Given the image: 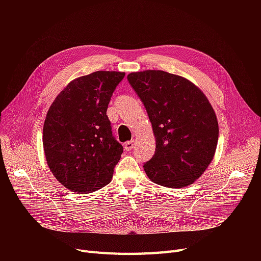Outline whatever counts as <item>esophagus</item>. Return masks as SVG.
Returning <instances> with one entry per match:
<instances>
[{
  "label": "esophagus",
  "instance_id": "obj_1",
  "mask_svg": "<svg viewBox=\"0 0 261 261\" xmlns=\"http://www.w3.org/2000/svg\"><path fill=\"white\" fill-rule=\"evenodd\" d=\"M134 145H135V142L134 141H130V142H127L125 144V149L127 150V151H130V150H132L134 148Z\"/></svg>",
  "mask_w": 261,
  "mask_h": 261
}]
</instances>
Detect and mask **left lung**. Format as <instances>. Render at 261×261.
Segmentation results:
<instances>
[{"label": "left lung", "instance_id": "left-lung-1", "mask_svg": "<svg viewBox=\"0 0 261 261\" xmlns=\"http://www.w3.org/2000/svg\"><path fill=\"white\" fill-rule=\"evenodd\" d=\"M152 125L155 153L144 164L153 183L182 188L212 163L219 138L216 113L206 96L188 79L164 71L128 75Z\"/></svg>", "mask_w": 261, "mask_h": 261}]
</instances>
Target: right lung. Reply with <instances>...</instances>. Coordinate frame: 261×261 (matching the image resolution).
Wrapping results in <instances>:
<instances>
[{
  "mask_svg": "<svg viewBox=\"0 0 261 261\" xmlns=\"http://www.w3.org/2000/svg\"><path fill=\"white\" fill-rule=\"evenodd\" d=\"M123 72L72 80L49 107L43 126L47 165L65 188L88 194L108 185L123 151L112 135L108 105Z\"/></svg>",
  "mask_w": 261,
  "mask_h": 261,
  "instance_id": "1",
  "label": "right lung"
}]
</instances>
